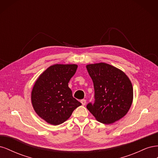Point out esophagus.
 Returning a JSON list of instances; mask_svg holds the SVG:
<instances>
[{
	"instance_id": "esophagus-1",
	"label": "esophagus",
	"mask_w": 158,
	"mask_h": 158,
	"mask_svg": "<svg viewBox=\"0 0 158 158\" xmlns=\"http://www.w3.org/2000/svg\"><path fill=\"white\" fill-rule=\"evenodd\" d=\"M81 103L83 105V106H85V103H86V100L85 99H82L81 100Z\"/></svg>"
}]
</instances>
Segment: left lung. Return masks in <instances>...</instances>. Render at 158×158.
<instances>
[{
	"label": "left lung",
	"instance_id": "obj_1",
	"mask_svg": "<svg viewBox=\"0 0 158 158\" xmlns=\"http://www.w3.org/2000/svg\"><path fill=\"white\" fill-rule=\"evenodd\" d=\"M94 87L95 102L87 109L99 122L109 125L123 118L131 108L132 85L121 70L107 63L86 66Z\"/></svg>",
	"mask_w": 158,
	"mask_h": 158
}]
</instances>
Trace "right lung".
Wrapping results in <instances>:
<instances>
[{"label": "right lung", "mask_w": 158, "mask_h": 158, "mask_svg": "<svg viewBox=\"0 0 158 158\" xmlns=\"http://www.w3.org/2000/svg\"><path fill=\"white\" fill-rule=\"evenodd\" d=\"M76 64H54L37 78L31 92V103L36 113L52 125L66 121L74 110L82 105L73 96L69 87Z\"/></svg>", "instance_id": "1"}]
</instances>
